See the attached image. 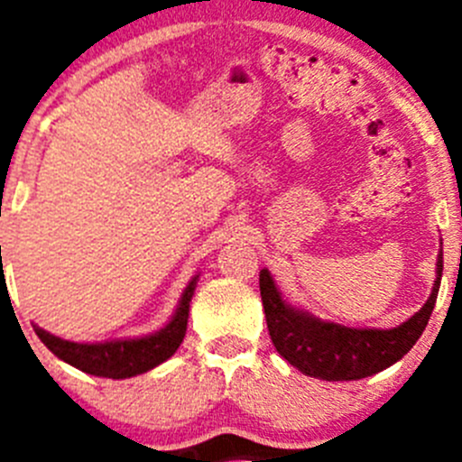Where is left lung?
Returning a JSON list of instances; mask_svg holds the SVG:
<instances>
[{
    "label": "left lung",
    "instance_id": "left-lung-1",
    "mask_svg": "<svg viewBox=\"0 0 462 462\" xmlns=\"http://www.w3.org/2000/svg\"><path fill=\"white\" fill-rule=\"evenodd\" d=\"M442 280V254L438 259V280L430 298L419 312L398 328H346L321 321L282 300L271 273L261 271L259 289L266 324L277 354L308 377L326 382H352L382 373L405 356L426 330Z\"/></svg>",
    "mask_w": 462,
    "mask_h": 462
}]
</instances>
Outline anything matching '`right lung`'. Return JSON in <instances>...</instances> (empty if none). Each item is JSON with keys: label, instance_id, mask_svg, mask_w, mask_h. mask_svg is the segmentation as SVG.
Returning a JSON list of instances; mask_svg holds the SVG:
<instances>
[{"label": "right lung", "instance_id": "add662e5", "mask_svg": "<svg viewBox=\"0 0 462 462\" xmlns=\"http://www.w3.org/2000/svg\"><path fill=\"white\" fill-rule=\"evenodd\" d=\"M196 277L187 284L182 300L175 310L173 319L157 330L154 336L136 337V340H117V342H97V345H79V342H69L62 337H55L46 333L43 328H36V336L41 342L62 358L64 363L73 368L83 370V373L94 374V377H108V379H126L136 377V374L148 373L157 368L159 363L173 356L180 346L182 337L187 330V317H189V300L194 296Z\"/></svg>", "mask_w": 462, "mask_h": 462}]
</instances>
